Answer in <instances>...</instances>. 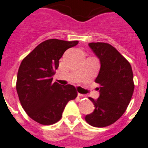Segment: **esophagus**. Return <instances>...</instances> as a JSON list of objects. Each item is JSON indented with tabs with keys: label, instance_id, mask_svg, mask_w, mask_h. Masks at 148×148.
I'll use <instances>...</instances> for the list:
<instances>
[{
	"label": "esophagus",
	"instance_id": "1",
	"mask_svg": "<svg viewBox=\"0 0 148 148\" xmlns=\"http://www.w3.org/2000/svg\"><path fill=\"white\" fill-rule=\"evenodd\" d=\"M78 96H85L84 95H83V94H79V93H78Z\"/></svg>",
	"mask_w": 148,
	"mask_h": 148
}]
</instances>
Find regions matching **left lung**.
I'll return each mask as SVG.
<instances>
[{
	"mask_svg": "<svg viewBox=\"0 0 148 148\" xmlns=\"http://www.w3.org/2000/svg\"><path fill=\"white\" fill-rule=\"evenodd\" d=\"M100 63L96 81L100 84L99 98H89L95 105L85 120L96 127L109 126L125 112L134 92L132 66L113 46L107 43H89Z\"/></svg>",
	"mask_w": 148,
	"mask_h": 148,
	"instance_id": "8db88e82",
	"label": "left lung"
}]
</instances>
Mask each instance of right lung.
Wrapping results in <instances>:
<instances>
[{
  "label": "right lung",
  "instance_id": "obj_1",
  "mask_svg": "<svg viewBox=\"0 0 148 148\" xmlns=\"http://www.w3.org/2000/svg\"><path fill=\"white\" fill-rule=\"evenodd\" d=\"M77 44V40H47L22 60L17 72L16 92L22 108L36 122L50 125L59 121L67 103L77 96L74 86L52 82L64 52Z\"/></svg>",
  "mask_w": 148,
  "mask_h": 148
}]
</instances>
